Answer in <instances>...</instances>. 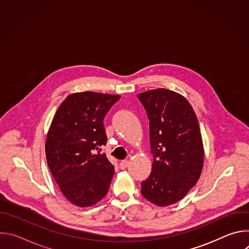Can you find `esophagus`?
<instances>
[{
  "label": "esophagus",
  "instance_id": "1",
  "mask_svg": "<svg viewBox=\"0 0 249 249\" xmlns=\"http://www.w3.org/2000/svg\"><path fill=\"white\" fill-rule=\"evenodd\" d=\"M129 165V161L128 160H122L120 163H119V166L121 169H125L126 167H128Z\"/></svg>",
  "mask_w": 249,
  "mask_h": 249
}]
</instances>
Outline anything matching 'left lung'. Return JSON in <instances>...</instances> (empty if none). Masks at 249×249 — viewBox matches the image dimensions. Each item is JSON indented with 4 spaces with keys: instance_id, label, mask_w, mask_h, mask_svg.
I'll list each match as a JSON object with an SVG mask.
<instances>
[{
    "instance_id": "obj_1",
    "label": "left lung",
    "mask_w": 249,
    "mask_h": 249,
    "mask_svg": "<svg viewBox=\"0 0 249 249\" xmlns=\"http://www.w3.org/2000/svg\"><path fill=\"white\" fill-rule=\"evenodd\" d=\"M150 120L152 172L142 182V195L165 207L181 200L196 184L204 162L197 116L188 100L165 89L139 93Z\"/></svg>"
}]
</instances>
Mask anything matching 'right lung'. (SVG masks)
Masks as SVG:
<instances>
[{"label":"right lung","mask_w":249,"mask_h":249,"mask_svg":"<svg viewBox=\"0 0 249 249\" xmlns=\"http://www.w3.org/2000/svg\"><path fill=\"white\" fill-rule=\"evenodd\" d=\"M120 95L93 91L72 93L56 111L49 128L47 164L64 196L89 207L107 193L114 166L101 154L106 145L103 119Z\"/></svg>","instance_id":"right-lung-1"}]
</instances>
